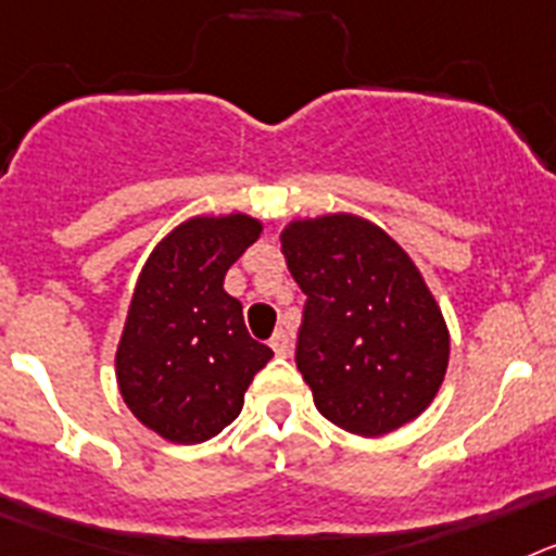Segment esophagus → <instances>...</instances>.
Masks as SVG:
<instances>
[{
	"mask_svg": "<svg viewBox=\"0 0 556 556\" xmlns=\"http://www.w3.org/2000/svg\"><path fill=\"white\" fill-rule=\"evenodd\" d=\"M271 350L277 352V355H291V336H288V330H277L271 336Z\"/></svg>",
	"mask_w": 556,
	"mask_h": 556,
	"instance_id": "obj_1",
	"label": "esophagus"
}]
</instances>
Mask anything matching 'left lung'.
Here are the masks:
<instances>
[{
    "instance_id": "1",
    "label": "left lung",
    "mask_w": 556,
    "mask_h": 556,
    "mask_svg": "<svg viewBox=\"0 0 556 556\" xmlns=\"http://www.w3.org/2000/svg\"><path fill=\"white\" fill-rule=\"evenodd\" d=\"M282 254L307 296L296 366L332 425L383 437L431 405L451 338L412 257L355 215L293 220Z\"/></svg>"
}]
</instances>
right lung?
<instances>
[{"instance_id": "1", "label": "right lung", "mask_w": 556, "mask_h": 556, "mask_svg": "<svg viewBox=\"0 0 556 556\" xmlns=\"http://www.w3.org/2000/svg\"><path fill=\"white\" fill-rule=\"evenodd\" d=\"M249 215L192 218L153 249L117 346V383L134 417L178 445L218 437L274 352L224 291L231 263L260 238Z\"/></svg>"}]
</instances>
